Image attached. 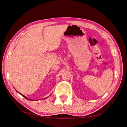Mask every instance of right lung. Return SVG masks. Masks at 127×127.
Wrapping results in <instances>:
<instances>
[{
  "label": "right lung",
  "mask_w": 127,
  "mask_h": 127,
  "mask_svg": "<svg viewBox=\"0 0 127 127\" xmlns=\"http://www.w3.org/2000/svg\"><path fill=\"white\" fill-rule=\"evenodd\" d=\"M16 91H17V90H16ZM17 92H18V93L19 94H21V95L22 96H23L24 97H25V98L26 99H29V100H30V99H29L28 98H27V97H26L25 96H24V95H23V94H21V93H19V92H18V91H17ZM48 98V97H46V98ZM45 98H43V99H45Z\"/></svg>",
  "instance_id": "obj_1"
}]
</instances>
